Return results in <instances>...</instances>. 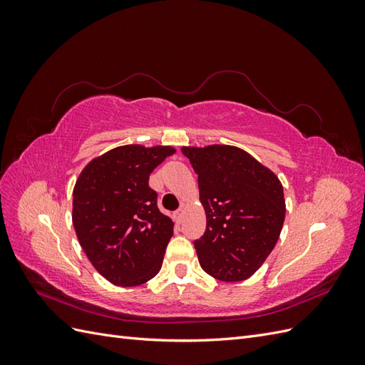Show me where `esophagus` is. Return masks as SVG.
<instances>
[{"label": "esophagus", "instance_id": "1", "mask_svg": "<svg viewBox=\"0 0 365 365\" xmlns=\"http://www.w3.org/2000/svg\"><path fill=\"white\" fill-rule=\"evenodd\" d=\"M182 217H184V212H182V208L176 210V212H175V220H176V222L181 224V222H182Z\"/></svg>", "mask_w": 365, "mask_h": 365}]
</instances>
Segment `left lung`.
Instances as JSON below:
<instances>
[{"mask_svg":"<svg viewBox=\"0 0 365 365\" xmlns=\"http://www.w3.org/2000/svg\"><path fill=\"white\" fill-rule=\"evenodd\" d=\"M181 150L197 175L207 216L204 236L193 242L201 268L222 282L251 277L277 244L284 222L279 178L235 146Z\"/></svg>","mask_w":365,"mask_h":365,"instance_id":"1","label":"left lung"}]
</instances>
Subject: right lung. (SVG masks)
I'll return each instance as SVG.
<instances>
[{
    "label": "right lung",
    "mask_w": 365,
    "mask_h": 365,
    "mask_svg": "<svg viewBox=\"0 0 365 365\" xmlns=\"http://www.w3.org/2000/svg\"><path fill=\"white\" fill-rule=\"evenodd\" d=\"M175 153L170 146H120L93 160L73 192V225L93 267L117 286L155 277L173 235L157 205L149 175Z\"/></svg>",
    "instance_id": "obj_1"
}]
</instances>
